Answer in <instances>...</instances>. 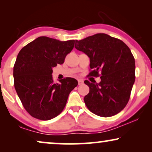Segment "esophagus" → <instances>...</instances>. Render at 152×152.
<instances>
[{"instance_id": "esophagus-1", "label": "esophagus", "mask_w": 152, "mask_h": 152, "mask_svg": "<svg viewBox=\"0 0 152 152\" xmlns=\"http://www.w3.org/2000/svg\"><path fill=\"white\" fill-rule=\"evenodd\" d=\"M83 83H84V81L82 80H78V84L79 85H82L83 84Z\"/></svg>"}]
</instances>
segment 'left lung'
I'll return each instance as SVG.
<instances>
[{
    "label": "left lung",
    "mask_w": 152,
    "mask_h": 152,
    "mask_svg": "<svg viewBox=\"0 0 152 152\" xmlns=\"http://www.w3.org/2000/svg\"><path fill=\"white\" fill-rule=\"evenodd\" d=\"M75 47L90 58L92 70L88 76L101 79L98 84L84 81L90 88L84 98L85 104L101 117L116 115L127 104L136 78L135 59L129 48L104 33L76 40Z\"/></svg>",
    "instance_id": "1"
}]
</instances>
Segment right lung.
Returning <instances> with one entry per match:
<instances>
[{
	"mask_svg": "<svg viewBox=\"0 0 152 152\" xmlns=\"http://www.w3.org/2000/svg\"><path fill=\"white\" fill-rule=\"evenodd\" d=\"M75 41L40 37L18 54L14 66V87L25 109L32 117L41 120L55 118L77 86L75 79L66 77L55 83L52 75L53 68L64 63Z\"/></svg>",
	"mask_w": 152,
	"mask_h": 152,
	"instance_id": "1",
	"label": "right lung"
}]
</instances>
